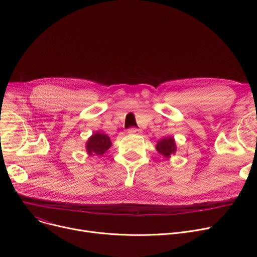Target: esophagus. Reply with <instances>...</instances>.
<instances>
[{"mask_svg": "<svg viewBox=\"0 0 257 257\" xmlns=\"http://www.w3.org/2000/svg\"><path fill=\"white\" fill-rule=\"evenodd\" d=\"M128 133H129V134H141L142 131H141L140 129L136 128V127H132V128L128 129Z\"/></svg>", "mask_w": 257, "mask_h": 257, "instance_id": "34e87169", "label": "esophagus"}]
</instances>
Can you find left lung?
<instances>
[{"mask_svg":"<svg viewBox=\"0 0 257 257\" xmlns=\"http://www.w3.org/2000/svg\"><path fill=\"white\" fill-rule=\"evenodd\" d=\"M156 150L163 154L165 157H170V155L176 152V145L173 138H165L159 141L156 145Z\"/></svg>","mask_w":257,"mask_h":257,"instance_id":"1","label":"left lung"}]
</instances>
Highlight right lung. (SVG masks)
I'll return each instance as SVG.
<instances>
[{"mask_svg": "<svg viewBox=\"0 0 257 257\" xmlns=\"http://www.w3.org/2000/svg\"><path fill=\"white\" fill-rule=\"evenodd\" d=\"M111 147L110 139L104 133H93L86 144L89 155H103Z\"/></svg>", "mask_w": 257, "mask_h": 257, "instance_id": "add662e5", "label": "right lung"}]
</instances>
